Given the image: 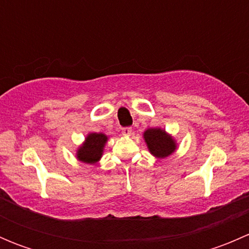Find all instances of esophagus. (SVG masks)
Segmentation results:
<instances>
[{
	"label": "esophagus",
	"mask_w": 249,
	"mask_h": 249,
	"mask_svg": "<svg viewBox=\"0 0 249 249\" xmlns=\"http://www.w3.org/2000/svg\"><path fill=\"white\" fill-rule=\"evenodd\" d=\"M122 134L124 135V136H130V135L132 134V129L131 127H124L122 131Z\"/></svg>",
	"instance_id": "1"
}]
</instances>
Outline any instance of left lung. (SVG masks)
I'll return each mask as SVG.
<instances>
[{
	"label": "left lung",
	"instance_id": "obj_1",
	"mask_svg": "<svg viewBox=\"0 0 249 249\" xmlns=\"http://www.w3.org/2000/svg\"><path fill=\"white\" fill-rule=\"evenodd\" d=\"M143 140L153 157L165 159L177 150L178 143L171 134L162 127H149L143 132Z\"/></svg>",
	"mask_w": 249,
	"mask_h": 249
}]
</instances>
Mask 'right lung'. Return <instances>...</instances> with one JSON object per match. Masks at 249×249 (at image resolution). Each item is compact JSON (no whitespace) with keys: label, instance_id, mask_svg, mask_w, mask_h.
Instances as JSON below:
<instances>
[{"label":"right lung","instance_id":"add662e5","mask_svg":"<svg viewBox=\"0 0 249 249\" xmlns=\"http://www.w3.org/2000/svg\"><path fill=\"white\" fill-rule=\"evenodd\" d=\"M109 137L102 132H89L85 140L76 149V158L78 161L84 164H96L104 155L105 147Z\"/></svg>","mask_w":249,"mask_h":249}]
</instances>
